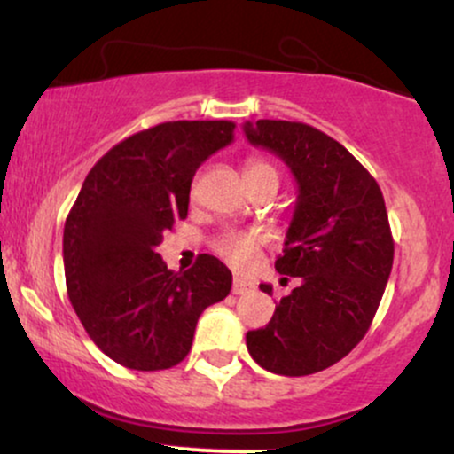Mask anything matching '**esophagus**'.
I'll list each match as a JSON object with an SVG mask.
<instances>
[{"label":"esophagus","mask_w":454,"mask_h":454,"mask_svg":"<svg viewBox=\"0 0 454 454\" xmlns=\"http://www.w3.org/2000/svg\"><path fill=\"white\" fill-rule=\"evenodd\" d=\"M254 288V284H249V281H245V279H234L232 281V294H245V293H249V290Z\"/></svg>","instance_id":"34e87169"}]
</instances>
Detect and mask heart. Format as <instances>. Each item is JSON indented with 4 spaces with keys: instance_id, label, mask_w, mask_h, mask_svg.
<instances>
[{
    "instance_id": "b5f03b06",
    "label": "heart",
    "mask_w": 454,
    "mask_h": 454,
    "mask_svg": "<svg viewBox=\"0 0 454 454\" xmlns=\"http://www.w3.org/2000/svg\"><path fill=\"white\" fill-rule=\"evenodd\" d=\"M260 179H279L278 168L262 158H249L245 161V184ZM264 234L256 231H223L213 239V249L222 260L234 269H245L254 262L258 249L262 247Z\"/></svg>"
}]
</instances>
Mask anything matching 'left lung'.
I'll return each mask as SVG.
<instances>
[{
	"instance_id": "8db88e82",
	"label": "left lung",
	"mask_w": 454,
	"mask_h": 454,
	"mask_svg": "<svg viewBox=\"0 0 454 454\" xmlns=\"http://www.w3.org/2000/svg\"><path fill=\"white\" fill-rule=\"evenodd\" d=\"M243 132L284 160L299 185L275 269L301 278L269 325L249 331L245 341L267 372L309 376L341 361L372 326L393 269L387 205L361 161L320 129L260 119ZM260 290L273 294L270 284Z\"/></svg>"
}]
</instances>
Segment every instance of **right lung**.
<instances>
[{"mask_svg": "<svg viewBox=\"0 0 454 454\" xmlns=\"http://www.w3.org/2000/svg\"><path fill=\"white\" fill-rule=\"evenodd\" d=\"M232 121H166L121 140L87 175L64 228L67 299L100 350L137 372L187 356L202 311L231 293L209 254L175 273L158 245L185 220L198 166L231 145Z\"/></svg>", "mask_w": 454, "mask_h": 454, "instance_id": "obj_1", "label": "right lung"}]
</instances>
